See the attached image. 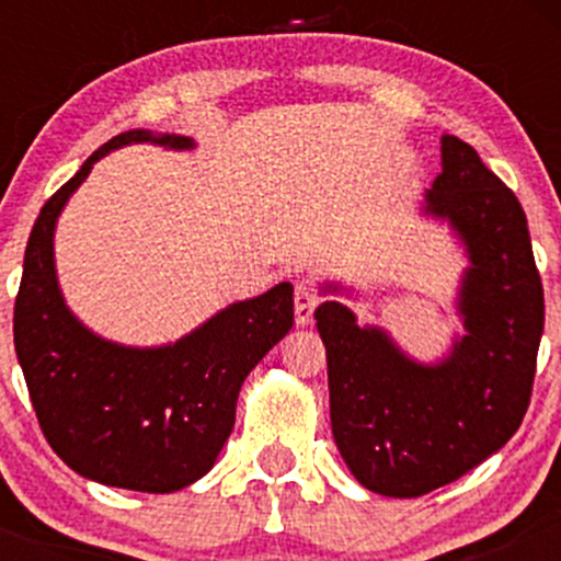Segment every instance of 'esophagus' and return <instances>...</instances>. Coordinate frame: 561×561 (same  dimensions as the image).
Listing matches in <instances>:
<instances>
[{"label":"esophagus","mask_w":561,"mask_h":561,"mask_svg":"<svg viewBox=\"0 0 561 561\" xmlns=\"http://www.w3.org/2000/svg\"><path fill=\"white\" fill-rule=\"evenodd\" d=\"M319 298L308 285L295 287V324L308 327L313 321V311H317Z\"/></svg>","instance_id":"obj_1"}]
</instances>
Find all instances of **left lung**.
Masks as SVG:
<instances>
[{
  "label": "left lung",
  "mask_w": 561,
  "mask_h": 561,
  "mask_svg": "<svg viewBox=\"0 0 561 561\" xmlns=\"http://www.w3.org/2000/svg\"><path fill=\"white\" fill-rule=\"evenodd\" d=\"M440 165L420 216L446 224L465 253L454 311L461 332L433 362L411 356L379 324H362L319 282L330 420L340 456L366 491L416 499L459 480L517 433L530 403L543 287L519 199L474 147L443 134Z\"/></svg>",
  "instance_id": "8db88e82"
}]
</instances>
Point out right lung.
I'll list each match as a JSON object with an SVG mask.
<instances>
[{"label":"right lung","instance_id":"1","mask_svg":"<svg viewBox=\"0 0 561 561\" xmlns=\"http://www.w3.org/2000/svg\"><path fill=\"white\" fill-rule=\"evenodd\" d=\"M128 145L192 152L197 141L131 128L47 199L25 248L15 353L42 433L73 472L126 491L173 493L214 469L244 377L293 330V285L229 302L163 345H124L89 330L57 279L55 231L96 160Z\"/></svg>","mask_w":561,"mask_h":561}]
</instances>
